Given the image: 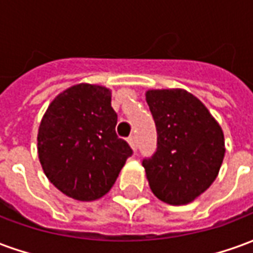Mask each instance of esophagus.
Listing matches in <instances>:
<instances>
[{
	"label": "esophagus",
	"instance_id": "obj_1",
	"mask_svg": "<svg viewBox=\"0 0 253 253\" xmlns=\"http://www.w3.org/2000/svg\"><path fill=\"white\" fill-rule=\"evenodd\" d=\"M128 142H129V145H131V148L133 149V152L138 151V141H136V136H135V135H131V136L128 138Z\"/></svg>",
	"mask_w": 253,
	"mask_h": 253
}]
</instances>
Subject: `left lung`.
<instances>
[{
	"instance_id": "left-lung-1",
	"label": "left lung",
	"mask_w": 253,
	"mask_h": 253,
	"mask_svg": "<svg viewBox=\"0 0 253 253\" xmlns=\"http://www.w3.org/2000/svg\"><path fill=\"white\" fill-rule=\"evenodd\" d=\"M158 148L143 159L153 194L171 206L196 200L212 184L224 161V133L206 105L181 88L146 92Z\"/></svg>"
}]
</instances>
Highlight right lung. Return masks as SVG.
<instances>
[{"label": "right lung", "mask_w": 253, "mask_h": 253, "mask_svg": "<svg viewBox=\"0 0 253 253\" xmlns=\"http://www.w3.org/2000/svg\"><path fill=\"white\" fill-rule=\"evenodd\" d=\"M117 118L111 91L101 85L77 84L50 102L38 132V153L56 189L80 201L111 190L132 155L115 132Z\"/></svg>", "instance_id": "obj_1"}]
</instances>
